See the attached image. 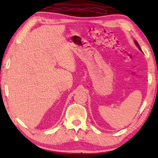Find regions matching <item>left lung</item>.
I'll list each match as a JSON object with an SVG mask.
<instances>
[{"mask_svg": "<svg viewBox=\"0 0 158 158\" xmlns=\"http://www.w3.org/2000/svg\"><path fill=\"white\" fill-rule=\"evenodd\" d=\"M135 44L137 45V47H138V48H139V49L140 51H142V49H141V48H140V47H139V44H138V42H137V41L136 40H135Z\"/></svg>", "mask_w": 158, "mask_h": 158, "instance_id": "left-lung-1", "label": "left lung"}]
</instances>
